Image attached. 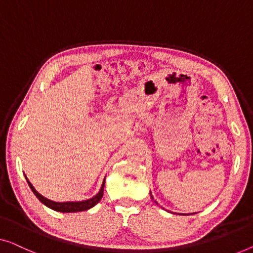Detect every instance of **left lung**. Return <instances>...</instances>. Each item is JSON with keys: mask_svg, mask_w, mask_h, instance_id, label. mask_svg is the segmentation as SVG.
Instances as JSON below:
<instances>
[{"mask_svg": "<svg viewBox=\"0 0 253 253\" xmlns=\"http://www.w3.org/2000/svg\"><path fill=\"white\" fill-rule=\"evenodd\" d=\"M151 197H152V200H154V197H153V195H152V193H151ZM154 202H155V203L157 204V202H156V201H155V200H154Z\"/></svg>", "mask_w": 253, "mask_h": 253, "instance_id": "8db88e82", "label": "left lung"}]
</instances>
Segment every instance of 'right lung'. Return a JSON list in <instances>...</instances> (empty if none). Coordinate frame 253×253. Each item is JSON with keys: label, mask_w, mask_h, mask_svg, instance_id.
<instances>
[{"label": "right lung", "mask_w": 253, "mask_h": 253, "mask_svg": "<svg viewBox=\"0 0 253 253\" xmlns=\"http://www.w3.org/2000/svg\"><path fill=\"white\" fill-rule=\"evenodd\" d=\"M25 178H26V180L28 182L29 187H31V189H32V192L35 194V196L38 197V199L41 201V202L44 204L45 207L52 209V210H54V211L64 212V213H71V212H81V211L89 210V209L96 206L97 203H99V201L101 200L102 195H104L105 179H104V181H102L99 192H98L94 196L90 197V199L83 200V201H74V202H72V201H68V202H54V201H51L49 199H46V197H44L43 195H41V194H40L38 190L34 188V186H33L32 182L28 180V178L26 177V175H25Z\"/></svg>", "instance_id": "right-lung-1"}]
</instances>
